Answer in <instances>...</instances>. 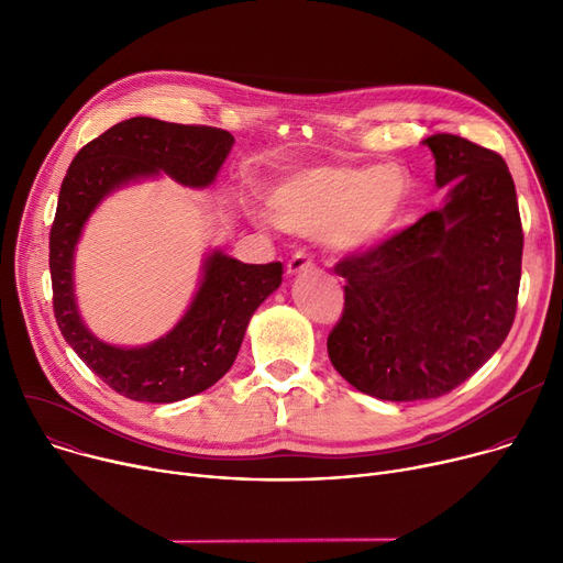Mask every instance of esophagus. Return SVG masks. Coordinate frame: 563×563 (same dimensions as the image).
<instances>
[{"label": "esophagus", "instance_id": "esophagus-1", "mask_svg": "<svg viewBox=\"0 0 563 563\" xmlns=\"http://www.w3.org/2000/svg\"><path fill=\"white\" fill-rule=\"evenodd\" d=\"M309 268H313V258H311V254H307L305 250H299V252H295V254L290 256V262H288V266H286L288 275H297V273H305V271H309Z\"/></svg>", "mask_w": 563, "mask_h": 563}]
</instances>
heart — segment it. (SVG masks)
Instances as JSON below:
<instances>
[{
	"label": "heart",
	"mask_w": 563,
	"mask_h": 563,
	"mask_svg": "<svg viewBox=\"0 0 563 563\" xmlns=\"http://www.w3.org/2000/svg\"><path fill=\"white\" fill-rule=\"evenodd\" d=\"M406 198L393 168L313 166L284 178L271 194L275 223L292 234L327 236L338 250H363L387 234Z\"/></svg>",
	"instance_id": "obj_1"
}]
</instances>
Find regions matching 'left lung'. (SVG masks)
I'll return each instance as SVG.
<instances>
[{"label": "left lung", "instance_id": "1", "mask_svg": "<svg viewBox=\"0 0 563 563\" xmlns=\"http://www.w3.org/2000/svg\"><path fill=\"white\" fill-rule=\"evenodd\" d=\"M446 205L344 254V309L327 338L333 367L385 401L435 399L505 342L518 301L523 225L505 159L457 135H432Z\"/></svg>", "mask_w": 563, "mask_h": 563}]
</instances>
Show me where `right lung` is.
I'll use <instances>...</instances> for the list:
<instances>
[{
  "mask_svg": "<svg viewBox=\"0 0 563 563\" xmlns=\"http://www.w3.org/2000/svg\"><path fill=\"white\" fill-rule=\"evenodd\" d=\"M232 144L234 137L223 128L133 117L85 144L67 168L49 232L54 316L78 358L125 399L173 404L223 378L252 313L279 288L284 268L279 262L241 264L213 252L200 290L178 327L146 347L121 350L85 329L74 305L71 258L82 223L114 187L157 170L183 185L207 187Z\"/></svg>",
  "mask_w": 563,
  "mask_h": 563,
  "instance_id": "obj_1",
  "label": "right lung"
}]
</instances>
